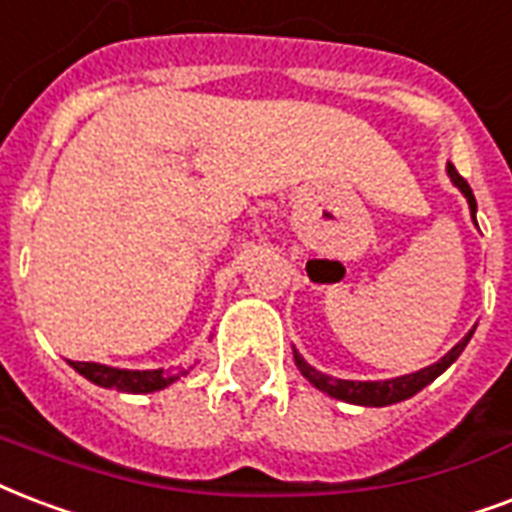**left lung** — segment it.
Returning a JSON list of instances; mask_svg holds the SVG:
<instances>
[{
	"label": "left lung",
	"mask_w": 512,
	"mask_h": 512,
	"mask_svg": "<svg viewBox=\"0 0 512 512\" xmlns=\"http://www.w3.org/2000/svg\"><path fill=\"white\" fill-rule=\"evenodd\" d=\"M448 177L454 182L462 195L467 198V204H470V214H473L475 220V212H478V204H475V195L467 185V179L454 169V163H448ZM473 338V330L464 335L462 341L456 343L454 349L448 351L443 360H438L435 365H429V368H421L416 373H408V376H397V378H389V381H343V378H333V376H325V373H319L317 368H311L303 357H300L298 351H295V365L300 368V373L311 381V384L317 386L319 392H325V395L335 397V400H343V403H351V405H370V408H384V405H392V403H400V400H408L413 397L416 392H421L424 386L432 384L435 378L443 373V370L456 362V357L462 354L464 346L470 343Z\"/></svg>",
	"instance_id": "left-lung-1"
}]
</instances>
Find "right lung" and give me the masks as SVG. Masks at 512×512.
<instances>
[{
  "label": "right lung",
  "mask_w": 512,
  "mask_h": 512,
  "mask_svg": "<svg viewBox=\"0 0 512 512\" xmlns=\"http://www.w3.org/2000/svg\"><path fill=\"white\" fill-rule=\"evenodd\" d=\"M80 376H85L93 384L104 386V389H117V392H131V395H147V392H158L174 384L179 376H185L187 370H123L99 365V362H69Z\"/></svg>",
  "instance_id": "right-lung-1"
}]
</instances>
